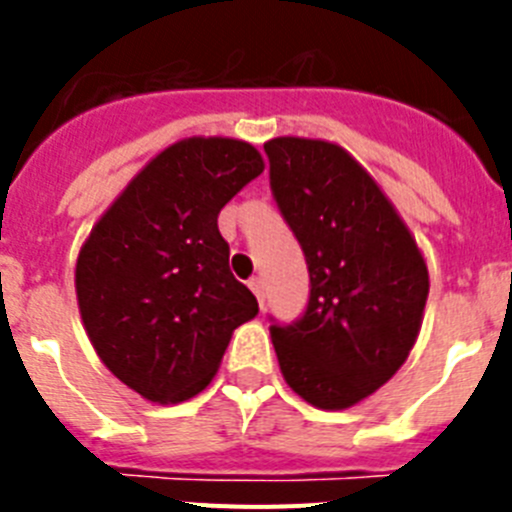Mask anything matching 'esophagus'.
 <instances>
[{
  "mask_svg": "<svg viewBox=\"0 0 512 512\" xmlns=\"http://www.w3.org/2000/svg\"><path fill=\"white\" fill-rule=\"evenodd\" d=\"M248 287H251V292H253V295H256V300H259L261 305H264V289H266L264 279H261V277H253L251 282H248Z\"/></svg>",
  "mask_w": 512,
  "mask_h": 512,
  "instance_id": "obj_1",
  "label": "esophagus"
}]
</instances>
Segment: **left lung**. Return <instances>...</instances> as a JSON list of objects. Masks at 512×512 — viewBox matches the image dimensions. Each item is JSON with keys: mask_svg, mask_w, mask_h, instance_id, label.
<instances>
[{"mask_svg": "<svg viewBox=\"0 0 512 512\" xmlns=\"http://www.w3.org/2000/svg\"><path fill=\"white\" fill-rule=\"evenodd\" d=\"M264 151L271 194L310 271L305 312L269 328L279 369L315 408H351L408 359L428 266L379 184L341 146L274 138Z\"/></svg>", "mask_w": 512, "mask_h": 512, "instance_id": "8db88e82", "label": "left lung"}]
</instances>
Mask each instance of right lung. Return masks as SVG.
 I'll return each instance as SVG.
<instances>
[{
    "label": "right lung",
    "instance_id": "obj_1",
    "mask_svg": "<svg viewBox=\"0 0 512 512\" xmlns=\"http://www.w3.org/2000/svg\"><path fill=\"white\" fill-rule=\"evenodd\" d=\"M264 158L233 138L158 153L99 217L76 259L79 312L104 366L151 402H184L215 377L259 302L230 274L217 215Z\"/></svg>",
    "mask_w": 512,
    "mask_h": 512
}]
</instances>
